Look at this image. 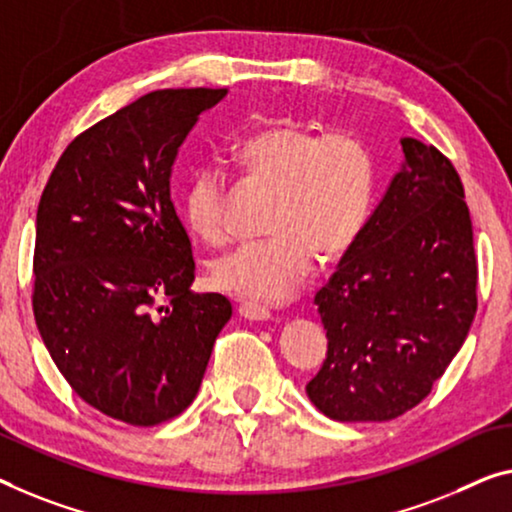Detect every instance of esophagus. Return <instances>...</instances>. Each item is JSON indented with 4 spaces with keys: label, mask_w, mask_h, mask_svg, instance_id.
I'll use <instances>...</instances> for the list:
<instances>
[{
    "label": "esophagus",
    "mask_w": 512,
    "mask_h": 512,
    "mask_svg": "<svg viewBox=\"0 0 512 512\" xmlns=\"http://www.w3.org/2000/svg\"><path fill=\"white\" fill-rule=\"evenodd\" d=\"M239 315L248 322H266L271 317V310L262 303L248 301V299H239Z\"/></svg>",
    "instance_id": "esophagus-1"
}]
</instances>
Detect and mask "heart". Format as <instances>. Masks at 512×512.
I'll return each mask as SVG.
<instances>
[{"instance_id":"obj_1","label":"heart","mask_w":512,"mask_h":512,"mask_svg":"<svg viewBox=\"0 0 512 512\" xmlns=\"http://www.w3.org/2000/svg\"><path fill=\"white\" fill-rule=\"evenodd\" d=\"M243 174L276 188L269 239L248 241L220 255L213 282L262 303H285L299 292L322 257L354 246L375 202V156L349 131L319 135L315 128L278 121L248 135L234 151ZM183 216L202 241L227 239V179L207 165L183 193Z\"/></svg>"}]
</instances>
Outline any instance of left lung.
<instances>
[{"mask_svg": "<svg viewBox=\"0 0 512 512\" xmlns=\"http://www.w3.org/2000/svg\"><path fill=\"white\" fill-rule=\"evenodd\" d=\"M402 163L315 305L329 338L310 402L342 423L414 409L467 340L476 253L464 188L441 151L402 137Z\"/></svg>", "mask_w": 512, "mask_h": 512, "instance_id": "8db88e82", "label": "left lung"}]
</instances>
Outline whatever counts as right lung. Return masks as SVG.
<instances>
[{
	"label": "right lung",
	"instance_id": "add662e5",
	"mask_svg": "<svg viewBox=\"0 0 512 512\" xmlns=\"http://www.w3.org/2000/svg\"><path fill=\"white\" fill-rule=\"evenodd\" d=\"M225 96L137 98L68 144L38 202L36 326L73 391L117 421L179 416L232 317L223 294L190 292L195 259L170 193L181 144Z\"/></svg>",
	"mask_w": 512,
	"mask_h": 512
}]
</instances>
